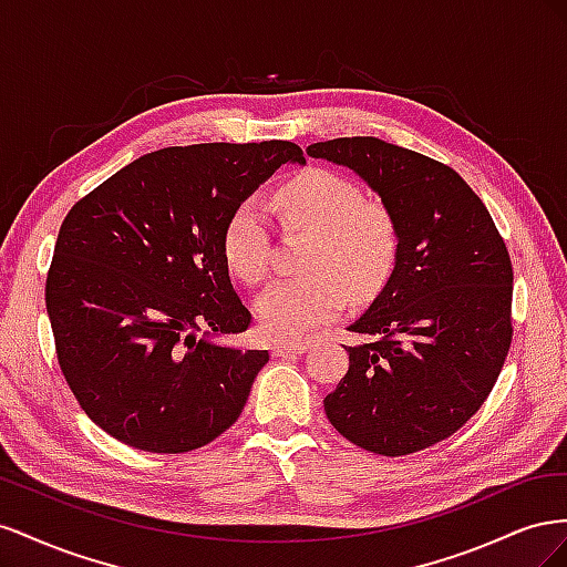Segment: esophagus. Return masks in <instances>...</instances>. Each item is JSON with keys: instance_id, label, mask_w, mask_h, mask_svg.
Here are the masks:
<instances>
[{"instance_id": "1", "label": "esophagus", "mask_w": 567, "mask_h": 567, "mask_svg": "<svg viewBox=\"0 0 567 567\" xmlns=\"http://www.w3.org/2000/svg\"><path fill=\"white\" fill-rule=\"evenodd\" d=\"M305 350H307V342H284V340L271 342L274 357H293V354H302Z\"/></svg>"}]
</instances>
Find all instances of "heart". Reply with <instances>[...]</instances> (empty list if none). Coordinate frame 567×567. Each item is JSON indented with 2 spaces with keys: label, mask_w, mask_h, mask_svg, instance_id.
<instances>
[{
  "label": "heart",
  "mask_w": 567,
  "mask_h": 567,
  "mask_svg": "<svg viewBox=\"0 0 567 567\" xmlns=\"http://www.w3.org/2000/svg\"><path fill=\"white\" fill-rule=\"evenodd\" d=\"M288 229L310 231L298 279L274 284L255 302L260 329L279 340L302 338L348 302L388 284L400 257V225L385 203L362 198L359 186L326 167H307L277 192ZM221 255L236 279L257 286L269 274V227L257 198L236 203L221 229Z\"/></svg>",
  "instance_id": "1"
}]
</instances>
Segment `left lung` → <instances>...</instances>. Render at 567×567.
<instances>
[{"mask_svg":"<svg viewBox=\"0 0 567 567\" xmlns=\"http://www.w3.org/2000/svg\"><path fill=\"white\" fill-rule=\"evenodd\" d=\"M350 167L400 225L388 284L350 331V369L323 398L336 431L404 456L450 437L483 406L511 348L513 269L485 203L450 165L375 136L307 146Z\"/></svg>","mask_w":567,"mask_h":567,"instance_id":"1","label":"left lung"}]
</instances>
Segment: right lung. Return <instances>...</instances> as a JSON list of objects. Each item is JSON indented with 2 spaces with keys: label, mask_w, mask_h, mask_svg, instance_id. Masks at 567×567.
Returning a JSON list of instances; mask_svg holds the SVG:
<instances>
[{
  "label": "right lung",
  "mask_w": 567,
  "mask_h": 567,
  "mask_svg": "<svg viewBox=\"0 0 567 567\" xmlns=\"http://www.w3.org/2000/svg\"><path fill=\"white\" fill-rule=\"evenodd\" d=\"M284 163L290 142L146 153L65 215L47 274L59 364L99 427L134 450L182 454L241 416L267 350L221 342L250 312L221 229Z\"/></svg>",
  "instance_id": "add662e5"
}]
</instances>
